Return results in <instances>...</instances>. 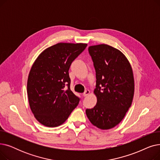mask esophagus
I'll return each instance as SVG.
<instances>
[{"mask_svg": "<svg viewBox=\"0 0 160 160\" xmlns=\"http://www.w3.org/2000/svg\"><path fill=\"white\" fill-rule=\"evenodd\" d=\"M89 93H90V91H89V90H86V91H84V93H83L82 94V95H83V97H86L87 95H88L89 94Z\"/></svg>", "mask_w": 160, "mask_h": 160, "instance_id": "esophagus-1", "label": "esophagus"}]
</instances>
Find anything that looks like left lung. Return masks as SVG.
<instances>
[{
  "instance_id": "obj_1",
  "label": "left lung",
  "mask_w": 160,
  "mask_h": 160,
  "mask_svg": "<svg viewBox=\"0 0 160 160\" xmlns=\"http://www.w3.org/2000/svg\"><path fill=\"white\" fill-rule=\"evenodd\" d=\"M96 72L94 93L97 103L86 109L90 122L97 128L115 127L131 106L134 80L131 65L126 56L110 45L102 44L88 48Z\"/></svg>"
}]
</instances>
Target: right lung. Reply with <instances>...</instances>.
<instances>
[{"label": "right lung", "instance_id": "obj_1", "mask_svg": "<svg viewBox=\"0 0 160 160\" xmlns=\"http://www.w3.org/2000/svg\"><path fill=\"white\" fill-rule=\"evenodd\" d=\"M87 45L58 43L45 49L33 63L28 78L27 93L31 110L41 124L58 127L78 106L80 98L70 89L69 70Z\"/></svg>", "mask_w": 160, "mask_h": 160}]
</instances>
